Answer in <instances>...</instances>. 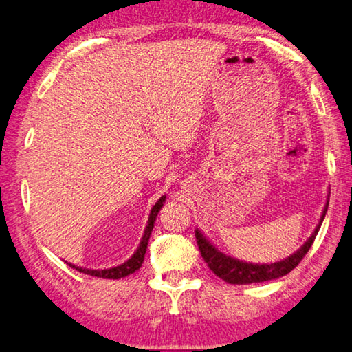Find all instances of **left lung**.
I'll return each instance as SVG.
<instances>
[{
  "instance_id": "left-lung-1",
  "label": "left lung",
  "mask_w": 352,
  "mask_h": 352,
  "mask_svg": "<svg viewBox=\"0 0 352 352\" xmlns=\"http://www.w3.org/2000/svg\"><path fill=\"white\" fill-rule=\"evenodd\" d=\"M327 206H329V201H327L324 206V210H322L318 226L315 228L314 234L310 235L306 243L299 248L296 252H293L290 257L274 263H248L243 261H239V258L226 256L224 252L218 250V248L212 245L210 241L204 237L203 232L198 229L195 230V237H197V243L201 251V256H203L207 267H209L212 272H214L218 278H221L224 282L243 285V284H257V282L273 280L289 274L293 268L298 267V263L302 261V257L307 254V251L310 250V246H312L316 234H318L321 223L324 220Z\"/></svg>"
}]
</instances>
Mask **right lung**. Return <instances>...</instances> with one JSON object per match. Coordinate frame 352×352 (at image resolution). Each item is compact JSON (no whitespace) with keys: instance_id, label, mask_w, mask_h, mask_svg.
<instances>
[{"instance_id":"obj_1","label":"right lung","mask_w":352,"mask_h":352,"mask_svg":"<svg viewBox=\"0 0 352 352\" xmlns=\"http://www.w3.org/2000/svg\"><path fill=\"white\" fill-rule=\"evenodd\" d=\"M165 198L162 197L160 198L157 203L154 204V207L151 209V214H149L148 218V224H146V229H145V234H143L140 245H138L137 251L134 254L131 256V258H128L124 263L118 265V267H113V268H106V270H89V268H82V267H76V265L73 263H68L72 268L78 270L79 273H84V274H90V276H96V278H104V279H122L126 278V276L132 274L134 272H137L138 268L142 267L143 261H145V252H146V248H148V240H149V235H151V230L154 228V221H155V217H157L160 207L164 206L165 203Z\"/></svg>"}]
</instances>
